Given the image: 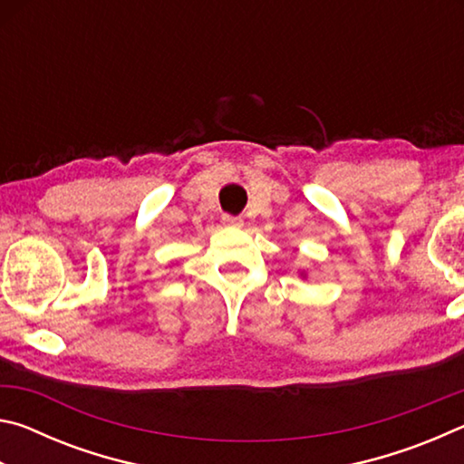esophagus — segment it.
Returning <instances> with one entry per match:
<instances>
[{
	"label": "esophagus",
	"instance_id": "1",
	"mask_svg": "<svg viewBox=\"0 0 464 464\" xmlns=\"http://www.w3.org/2000/svg\"><path fill=\"white\" fill-rule=\"evenodd\" d=\"M221 221H223L225 227H239L241 225V218L233 217V215H223Z\"/></svg>",
	"mask_w": 464,
	"mask_h": 464
}]
</instances>
